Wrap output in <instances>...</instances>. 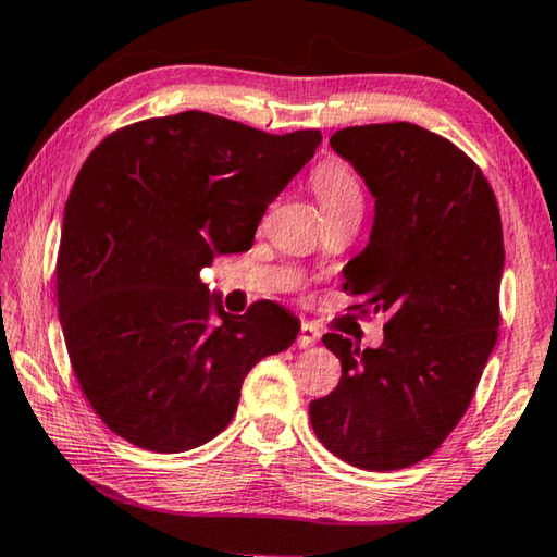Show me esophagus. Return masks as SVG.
Wrapping results in <instances>:
<instances>
[{"label":"esophagus","instance_id":"1","mask_svg":"<svg viewBox=\"0 0 557 557\" xmlns=\"http://www.w3.org/2000/svg\"><path fill=\"white\" fill-rule=\"evenodd\" d=\"M319 338H322V332L314 324H307L301 322L299 326V336H297V346L299 348H312L314 344H319Z\"/></svg>","mask_w":557,"mask_h":557}]
</instances>
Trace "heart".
<instances>
[{"label":"heart","mask_w":557,"mask_h":557,"mask_svg":"<svg viewBox=\"0 0 557 557\" xmlns=\"http://www.w3.org/2000/svg\"><path fill=\"white\" fill-rule=\"evenodd\" d=\"M312 191L322 206L324 215L338 213H361L363 209V188L351 166L336 159L319 164L312 174Z\"/></svg>","instance_id":"1"}]
</instances>
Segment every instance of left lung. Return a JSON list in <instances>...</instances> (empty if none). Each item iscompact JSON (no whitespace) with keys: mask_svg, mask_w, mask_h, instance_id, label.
<instances>
[{"mask_svg":"<svg viewBox=\"0 0 557 557\" xmlns=\"http://www.w3.org/2000/svg\"><path fill=\"white\" fill-rule=\"evenodd\" d=\"M329 145L375 199L369 245L344 268V292L388 322L383 344L363 351L324 334L342 381L309 403V420L348 465L403 469L457 428L496 346L502 215L482 169L425 127H346Z\"/></svg>","mask_w":557,"mask_h":557,"instance_id":"8db88e82","label":"left lung"}]
</instances>
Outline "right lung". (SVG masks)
I'll return each mask as SVG.
<instances>
[{
  "instance_id": "obj_1",
  "label": "right lung",
  "mask_w": 557,
  "mask_h": 557,
  "mask_svg": "<svg viewBox=\"0 0 557 557\" xmlns=\"http://www.w3.org/2000/svg\"><path fill=\"white\" fill-rule=\"evenodd\" d=\"M319 143V129L268 135L186 110L92 149L65 201L55 287L75 379L115 435L164 455L203 445L252 366L295 342L299 319L275 301L223 312L201 268L250 248Z\"/></svg>"
}]
</instances>
